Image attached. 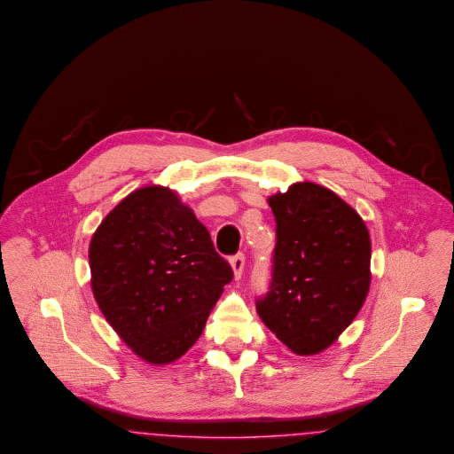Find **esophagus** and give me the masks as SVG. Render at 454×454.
<instances>
[{"mask_svg": "<svg viewBox=\"0 0 454 454\" xmlns=\"http://www.w3.org/2000/svg\"><path fill=\"white\" fill-rule=\"evenodd\" d=\"M230 262H231V269H233V273H235L236 280L241 278V273H243V269H245V254H235Z\"/></svg>", "mask_w": 454, "mask_h": 454, "instance_id": "34e87169", "label": "esophagus"}]
</instances>
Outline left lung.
<instances>
[{"label": "left lung", "instance_id": "8db88e82", "mask_svg": "<svg viewBox=\"0 0 454 454\" xmlns=\"http://www.w3.org/2000/svg\"><path fill=\"white\" fill-rule=\"evenodd\" d=\"M269 204L277 223L272 282L256 312L295 355H317L368 295L370 235L349 204L314 182H297Z\"/></svg>", "mask_w": 454, "mask_h": 454}]
</instances>
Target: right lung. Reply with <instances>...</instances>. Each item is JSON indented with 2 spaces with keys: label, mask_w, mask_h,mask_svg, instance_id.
<instances>
[{
  "label": "right lung",
  "mask_w": 454,
  "mask_h": 454,
  "mask_svg": "<svg viewBox=\"0 0 454 454\" xmlns=\"http://www.w3.org/2000/svg\"><path fill=\"white\" fill-rule=\"evenodd\" d=\"M94 299L135 355L176 362L198 341L233 270L206 226L162 185L133 191L90 245Z\"/></svg>",
  "instance_id": "obj_1"
}]
</instances>
